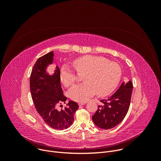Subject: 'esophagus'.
Returning <instances> with one entry per match:
<instances>
[{
    "instance_id": "34e87169",
    "label": "esophagus",
    "mask_w": 161,
    "mask_h": 161,
    "mask_svg": "<svg viewBox=\"0 0 161 161\" xmlns=\"http://www.w3.org/2000/svg\"><path fill=\"white\" fill-rule=\"evenodd\" d=\"M86 104V102H81V103H78L79 106H82V105H83V104Z\"/></svg>"
}]
</instances>
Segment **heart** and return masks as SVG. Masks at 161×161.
Masks as SVG:
<instances>
[{
  "label": "heart",
  "instance_id": "obj_1",
  "mask_svg": "<svg viewBox=\"0 0 161 161\" xmlns=\"http://www.w3.org/2000/svg\"><path fill=\"white\" fill-rule=\"evenodd\" d=\"M73 65L82 76L83 83L73 86L69 96L74 101L85 102L96 92L104 96L114 90L122 75V69L117 63L109 61L104 57L93 55L80 57L73 61ZM60 80L65 86L73 85L76 81L75 74L71 69L64 65L60 70Z\"/></svg>",
  "mask_w": 161,
  "mask_h": 161
}]
</instances>
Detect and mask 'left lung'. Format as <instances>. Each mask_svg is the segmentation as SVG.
Wrapping results in <instances>:
<instances>
[{
	"instance_id": "left-lung-1",
	"label": "left lung",
	"mask_w": 161,
	"mask_h": 161,
	"mask_svg": "<svg viewBox=\"0 0 161 161\" xmlns=\"http://www.w3.org/2000/svg\"><path fill=\"white\" fill-rule=\"evenodd\" d=\"M133 86L131 81L123 82L111 96L100 101L101 105L92 116V120L98 127L109 129L122 122L128 112Z\"/></svg>"
}]
</instances>
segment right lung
<instances>
[{"mask_svg": "<svg viewBox=\"0 0 161 161\" xmlns=\"http://www.w3.org/2000/svg\"><path fill=\"white\" fill-rule=\"evenodd\" d=\"M53 57V52H51L37 59L31 74L30 89L35 108L44 122L53 129L63 130L72 125L79 106L69 101L65 109H57V106L65 103L67 97L61 87L58 67H56L52 76L46 71L47 67L52 63Z\"/></svg>", "mask_w": 161, "mask_h": 161, "instance_id": "obj_1", "label": "right lung"}]
</instances>
